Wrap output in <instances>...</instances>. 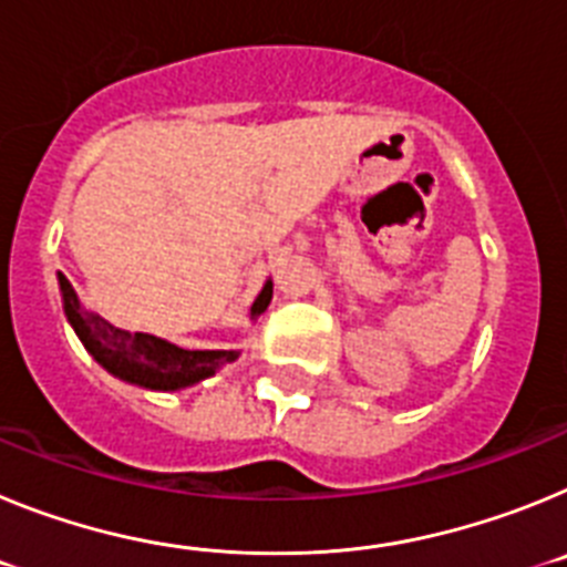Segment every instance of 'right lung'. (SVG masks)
I'll list each match as a JSON object with an SVG mask.
<instances>
[{
    "label": "right lung",
    "mask_w": 567,
    "mask_h": 567,
    "mask_svg": "<svg viewBox=\"0 0 567 567\" xmlns=\"http://www.w3.org/2000/svg\"><path fill=\"white\" fill-rule=\"evenodd\" d=\"M59 289H62L68 323L79 334L84 349L102 369L124 383L142 385L150 392H178V389L213 378L218 369L238 360L240 354L238 349H182L155 334L127 332L84 309L76 289L70 287V280L62 272H59ZM269 300H272V280L264 284L249 309V318L258 320V315H264V309L269 307Z\"/></svg>",
    "instance_id": "right-lung-1"
}]
</instances>
